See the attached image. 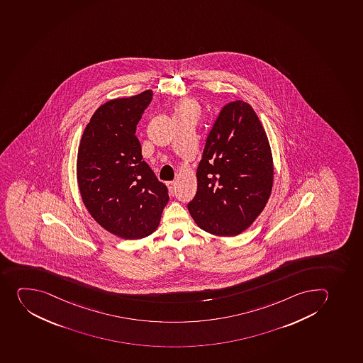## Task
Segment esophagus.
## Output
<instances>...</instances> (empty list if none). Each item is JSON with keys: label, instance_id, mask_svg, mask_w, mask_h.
Returning <instances> with one entry per match:
<instances>
[{"label": "esophagus", "instance_id": "34e87169", "mask_svg": "<svg viewBox=\"0 0 363 363\" xmlns=\"http://www.w3.org/2000/svg\"><path fill=\"white\" fill-rule=\"evenodd\" d=\"M167 186H168V189H169V193L173 195L174 191H175V182H174V181H169V182H167Z\"/></svg>", "mask_w": 363, "mask_h": 363}]
</instances>
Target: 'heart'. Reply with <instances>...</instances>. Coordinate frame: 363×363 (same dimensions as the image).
Wrapping results in <instances>:
<instances>
[{
	"label": "heart",
	"mask_w": 363,
	"mask_h": 363,
	"mask_svg": "<svg viewBox=\"0 0 363 363\" xmlns=\"http://www.w3.org/2000/svg\"><path fill=\"white\" fill-rule=\"evenodd\" d=\"M188 111H196V106H195V104L193 101L184 100V101H181L177 106V114L184 113V112H188Z\"/></svg>",
	"instance_id": "heart-1"
}]
</instances>
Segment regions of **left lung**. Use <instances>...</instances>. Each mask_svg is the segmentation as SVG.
I'll list each match as a JSON object with an SVG mask.
<instances>
[{
    "instance_id": "left-lung-1",
    "label": "left lung",
    "mask_w": 363,
    "mask_h": 363,
    "mask_svg": "<svg viewBox=\"0 0 363 363\" xmlns=\"http://www.w3.org/2000/svg\"><path fill=\"white\" fill-rule=\"evenodd\" d=\"M196 177V195L188 210L206 233L237 236L263 211L272 190V154L249 104L236 100L220 110Z\"/></svg>"
}]
</instances>
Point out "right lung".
Returning <instances> with one entry per match:
<instances>
[{
	"mask_svg": "<svg viewBox=\"0 0 363 363\" xmlns=\"http://www.w3.org/2000/svg\"><path fill=\"white\" fill-rule=\"evenodd\" d=\"M150 90L104 104L80 140L77 181L84 204L104 229L125 240L150 236L169 196L143 160L137 125L153 98Z\"/></svg>",
	"mask_w": 363,
	"mask_h": 363,
	"instance_id": "right-lung-1",
	"label": "right lung"
}]
</instances>
